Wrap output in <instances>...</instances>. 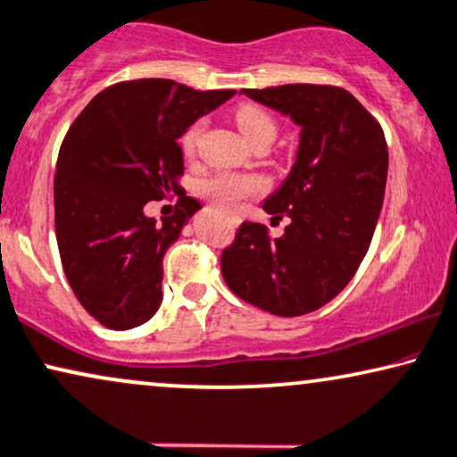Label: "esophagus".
Returning <instances> with one entry per match:
<instances>
[{
	"label": "esophagus",
	"instance_id": "esophagus-1",
	"mask_svg": "<svg viewBox=\"0 0 457 457\" xmlns=\"http://www.w3.org/2000/svg\"><path fill=\"white\" fill-rule=\"evenodd\" d=\"M234 223H236V221H234Z\"/></svg>",
	"mask_w": 457,
	"mask_h": 457
}]
</instances>
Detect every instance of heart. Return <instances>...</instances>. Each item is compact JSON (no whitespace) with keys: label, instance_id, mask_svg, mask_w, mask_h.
I'll return each mask as SVG.
<instances>
[{"label":"heart","instance_id":"heart-1","mask_svg":"<svg viewBox=\"0 0 457 457\" xmlns=\"http://www.w3.org/2000/svg\"><path fill=\"white\" fill-rule=\"evenodd\" d=\"M234 118L240 132L246 137V141L251 143V145H262V143L270 145L276 138V135H278V124H276V120L262 107L245 105L236 109ZM202 124L204 122L198 120V122H194L186 132H183L181 145L186 154L195 152V145H198V138L202 135ZM259 189H262L259 179L248 175H228V172L206 179V181L202 183V192L206 194V198H211L219 209L223 211H236L242 202L251 198V195H255Z\"/></svg>","mask_w":457,"mask_h":457}]
</instances>
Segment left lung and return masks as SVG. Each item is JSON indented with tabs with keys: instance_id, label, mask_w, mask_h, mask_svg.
Returning <instances> with one entry per match:
<instances>
[{
	"instance_id": "obj_1",
	"label": "left lung",
	"mask_w": 457,
	"mask_h": 457,
	"mask_svg": "<svg viewBox=\"0 0 457 457\" xmlns=\"http://www.w3.org/2000/svg\"><path fill=\"white\" fill-rule=\"evenodd\" d=\"M240 92L302 132L291 172L263 200L271 219L291 223L274 240L265 225L242 223L223 251L221 274L236 295L270 314H308L344 291L371 245L388 177L384 130L337 86Z\"/></svg>"
}]
</instances>
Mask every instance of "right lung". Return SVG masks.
Segmentation results:
<instances>
[{
	"mask_svg": "<svg viewBox=\"0 0 457 457\" xmlns=\"http://www.w3.org/2000/svg\"><path fill=\"white\" fill-rule=\"evenodd\" d=\"M236 90H194L147 78L109 86L75 118L54 175L62 270L90 316L113 331L138 327L162 303V262L202 209L183 195L172 217L145 215L149 200L179 189V138Z\"/></svg>",
	"mask_w": 457,
	"mask_h": 457,
	"instance_id": "obj_1",
	"label": "right lung"
}]
</instances>
